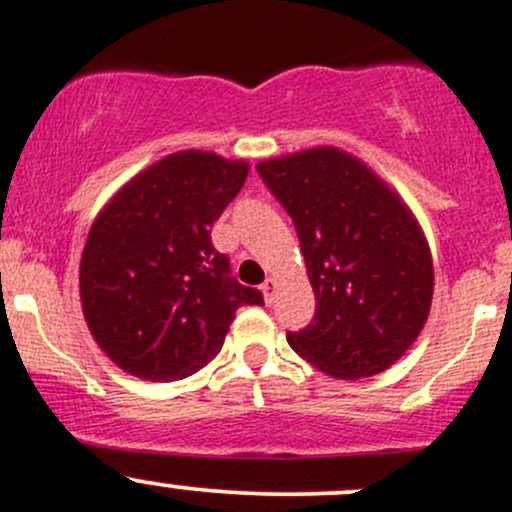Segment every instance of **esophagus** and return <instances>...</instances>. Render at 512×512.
Instances as JSON below:
<instances>
[{
  "instance_id": "esophagus-1",
  "label": "esophagus",
  "mask_w": 512,
  "mask_h": 512,
  "mask_svg": "<svg viewBox=\"0 0 512 512\" xmlns=\"http://www.w3.org/2000/svg\"><path fill=\"white\" fill-rule=\"evenodd\" d=\"M260 292H262V297H265L267 304H272L274 297H277V279L267 277L265 284H262V287H260Z\"/></svg>"
}]
</instances>
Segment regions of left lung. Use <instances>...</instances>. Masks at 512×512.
Instances as JSON below:
<instances>
[{
  "label": "left lung",
  "instance_id": "1",
  "mask_svg": "<svg viewBox=\"0 0 512 512\" xmlns=\"http://www.w3.org/2000/svg\"><path fill=\"white\" fill-rule=\"evenodd\" d=\"M292 215L314 321L287 333L321 373L360 380L395 365L427 324L434 265L422 225L365 161L316 147L257 164Z\"/></svg>",
  "mask_w": 512,
  "mask_h": 512
}]
</instances>
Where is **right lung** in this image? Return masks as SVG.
I'll return each mask as SVG.
<instances>
[{
	"instance_id": "1",
	"label": "right lung",
	"mask_w": 512,
	"mask_h": 512,
	"mask_svg": "<svg viewBox=\"0 0 512 512\" xmlns=\"http://www.w3.org/2000/svg\"><path fill=\"white\" fill-rule=\"evenodd\" d=\"M247 171L242 159L174 152L129 179L93 220L80 304L117 368L152 383L188 378L220 353L235 311L262 304L211 242Z\"/></svg>"
}]
</instances>
